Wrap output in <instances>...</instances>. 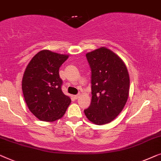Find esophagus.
<instances>
[{
  "label": "esophagus",
  "instance_id": "esophagus-1",
  "mask_svg": "<svg viewBox=\"0 0 161 161\" xmlns=\"http://www.w3.org/2000/svg\"><path fill=\"white\" fill-rule=\"evenodd\" d=\"M80 96H81V94H80V93H79V94H77V95H76V96H74V98L77 99V98H80Z\"/></svg>",
  "mask_w": 161,
  "mask_h": 161
}]
</instances>
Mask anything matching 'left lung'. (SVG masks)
<instances>
[{"mask_svg":"<svg viewBox=\"0 0 161 161\" xmlns=\"http://www.w3.org/2000/svg\"><path fill=\"white\" fill-rule=\"evenodd\" d=\"M91 68L92 98L85 114L96 125L109 123L125 107L129 96L130 76L118 55L101 47L86 54Z\"/></svg>","mask_w":161,"mask_h":161,"instance_id":"8db88e82","label":"left lung"}]
</instances>
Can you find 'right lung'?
Returning <instances> with one entry per match:
<instances>
[{
    "label": "right lung",
    "instance_id": "1",
    "mask_svg": "<svg viewBox=\"0 0 161 161\" xmlns=\"http://www.w3.org/2000/svg\"><path fill=\"white\" fill-rule=\"evenodd\" d=\"M69 57L43 49L27 65L22 80V92L29 110L40 120L60 119L71 102L61 90L59 76L60 65Z\"/></svg>",
    "mask_w": 161,
    "mask_h": 161
}]
</instances>
